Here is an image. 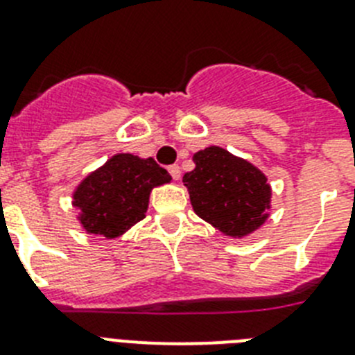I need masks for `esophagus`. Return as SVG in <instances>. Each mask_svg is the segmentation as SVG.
I'll return each mask as SVG.
<instances>
[{
    "mask_svg": "<svg viewBox=\"0 0 355 355\" xmlns=\"http://www.w3.org/2000/svg\"><path fill=\"white\" fill-rule=\"evenodd\" d=\"M168 172H171V175H172V180H180L181 178V168H180V165H171V167H168Z\"/></svg>",
    "mask_w": 355,
    "mask_h": 355,
    "instance_id": "obj_1",
    "label": "esophagus"
}]
</instances>
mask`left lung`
Segmentation results:
<instances>
[{
	"label": "left lung",
	"mask_w": 355,
	"mask_h": 355,
	"mask_svg": "<svg viewBox=\"0 0 355 355\" xmlns=\"http://www.w3.org/2000/svg\"><path fill=\"white\" fill-rule=\"evenodd\" d=\"M196 168L183 175L197 216L231 238H245L268 218L272 188L256 165L218 146L193 155Z\"/></svg>",
	"instance_id": "obj_1"
}]
</instances>
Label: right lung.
I'll list each match as a JSON object with an SVG mask.
<instances>
[{"mask_svg": "<svg viewBox=\"0 0 355 355\" xmlns=\"http://www.w3.org/2000/svg\"><path fill=\"white\" fill-rule=\"evenodd\" d=\"M171 180V174L153 158L130 153L114 155L72 192L81 229L106 240L121 236L146 218L150 190Z\"/></svg>", "mask_w": 355, "mask_h": 355, "instance_id": "add662e5", "label": "right lung"}]
</instances>
